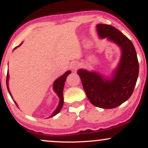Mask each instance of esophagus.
<instances>
[{"mask_svg":"<svg viewBox=\"0 0 148 148\" xmlns=\"http://www.w3.org/2000/svg\"><path fill=\"white\" fill-rule=\"evenodd\" d=\"M78 67H79V64L75 62H72V65H71V68H72V70H76V69L78 68Z\"/></svg>","mask_w":148,"mask_h":148,"instance_id":"obj_1","label":"esophagus"}]
</instances>
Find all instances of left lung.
<instances>
[{"label": "left lung", "mask_w": 148, "mask_h": 148, "mask_svg": "<svg viewBox=\"0 0 148 148\" xmlns=\"http://www.w3.org/2000/svg\"><path fill=\"white\" fill-rule=\"evenodd\" d=\"M101 39L107 38L121 49V57L113 74L109 77L95 71L78 70L87 97L94 106L113 108L130 97L138 76L139 64L133 44L120 30L110 25H97Z\"/></svg>", "instance_id": "obj_1"}]
</instances>
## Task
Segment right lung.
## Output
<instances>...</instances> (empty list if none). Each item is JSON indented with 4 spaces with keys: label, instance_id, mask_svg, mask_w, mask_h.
I'll return each mask as SVG.
<instances>
[{
    "label": "right lung",
    "instance_id": "1",
    "mask_svg": "<svg viewBox=\"0 0 148 148\" xmlns=\"http://www.w3.org/2000/svg\"><path fill=\"white\" fill-rule=\"evenodd\" d=\"M21 45H19L18 46V47H19V46H21ZM18 47H15V49L17 48ZM69 74H71V71H67V72H66L63 75H62L61 76H60L59 78H58V79L56 80L55 81H54L53 83V91L55 92L56 93V95L58 96L59 99H60V101H59V103L58 105L57 108H56V110L54 111L52 113V114L50 115V116L49 117V118H52V117L55 116L56 115H57L58 113H59V112L60 111V110L62 109V106H63V101H64V99H63V95H62V93H63V89H64V83H65V81H66V79H67V76L69 75ZM9 73L8 72V74H7V79H6V84H7V88H8V92H9L10 96H11V97L12 98V94L11 92H10V89H9V86H8V81H9ZM14 103H16V105L17 106V103H16V101H14Z\"/></svg>",
    "mask_w": 148,
    "mask_h": 148
}]
</instances>
